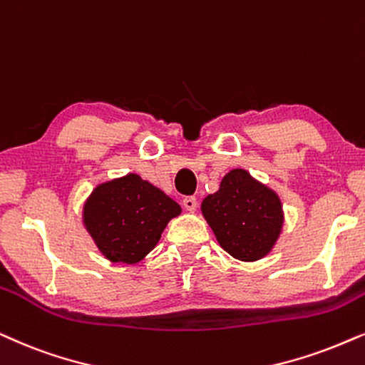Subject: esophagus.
Instances as JSON below:
<instances>
[{
    "instance_id": "34e87169",
    "label": "esophagus",
    "mask_w": 365,
    "mask_h": 365,
    "mask_svg": "<svg viewBox=\"0 0 365 365\" xmlns=\"http://www.w3.org/2000/svg\"><path fill=\"white\" fill-rule=\"evenodd\" d=\"M182 205H184V207H186L187 211H194L197 207V200L194 196H186L182 200Z\"/></svg>"
}]
</instances>
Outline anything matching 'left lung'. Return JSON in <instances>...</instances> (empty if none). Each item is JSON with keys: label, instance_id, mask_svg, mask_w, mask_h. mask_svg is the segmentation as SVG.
<instances>
[{"label": "left lung", "instance_id": "1", "mask_svg": "<svg viewBox=\"0 0 365 365\" xmlns=\"http://www.w3.org/2000/svg\"><path fill=\"white\" fill-rule=\"evenodd\" d=\"M201 211L225 252L241 262H257L268 255L283 225L277 194L245 169L226 174L220 191L205 197Z\"/></svg>", "mask_w": 365, "mask_h": 365}]
</instances>
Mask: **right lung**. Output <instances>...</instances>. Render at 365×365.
Instances as JSON below:
<instances>
[{
    "mask_svg": "<svg viewBox=\"0 0 365 365\" xmlns=\"http://www.w3.org/2000/svg\"><path fill=\"white\" fill-rule=\"evenodd\" d=\"M181 206L137 174L103 182L83 206V223L106 258L137 263L158 245Z\"/></svg>",
    "mask_w": 365,
    "mask_h": 365,
    "instance_id": "1",
    "label": "right lung"
}]
</instances>
